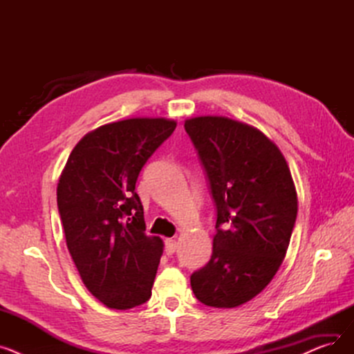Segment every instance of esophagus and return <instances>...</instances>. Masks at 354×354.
I'll list each match as a JSON object with an SVG mask.
<instances>
[{
	"instance_id": "34e87169",
	"label": "esophagus",
	"mask_w": 354,
	"mask_h": 354,
	"mask_svg": "<svg viewBox=\"0 0 354 354\" xmlns=\"http://www.w3.org/2000/svg\"><path fill=\"white\" fill-rule=\"evenodd\" d=\"M178 248V243L175 239H166V244H165V251L167 255H172Z\"/></svg>"
}]
</instances>
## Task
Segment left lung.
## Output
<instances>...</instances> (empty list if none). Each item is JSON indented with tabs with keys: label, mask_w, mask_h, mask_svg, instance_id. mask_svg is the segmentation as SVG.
Instances as JSON below:
<instances>
[{
	"label": "left lung",
	"mask_w": 354,
	"mask_h": 354,
	"mask_svg": "<svg viewBox=\"0 0 354 354\" xmlns=\"http://www.w3.org/2000/svg\"><path fill=\"white\" fill-rule=\"evenodd\" d=\"M205 167L216 207L208 264L191 275L196 299L234 308L252 300L286 257L297 192L280 149L258 129L222 116L185 122Z\"/></svg>",
	"instance_id": "8db88e82"
}]
</instances>
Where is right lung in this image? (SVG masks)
<instances>
[{"mask_svg":"<svg viewBox=\"0 0 354 354\" xmlns=\"http://www.w3.org/2000/svg\"><path fill=\"white\" fill-rule=\"evenodd\" d=\"M175 127L163 118L103 124L74 146L60 175L57 207L67 248L87 290L109 308H133L152 295L163 243L145 234L135 187Z\"/></svg>","mask_w":354,"mask_h":354,"instance_id":"add662e5","label":"right lung"}]
</instances>
